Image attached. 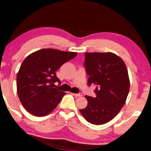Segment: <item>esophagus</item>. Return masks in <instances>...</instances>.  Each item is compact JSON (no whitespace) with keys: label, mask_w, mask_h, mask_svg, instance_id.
I'll return each instance as SVG.
<instances>
[{"label":"esophagus","mask_w":151,"mask_h":151,"mask_svg":"<svg viewBox=\"0 0 151 151\" xmlns=\"http://www.w3.org/2000/svg\"><path fill=\"white\" fill-rule=\"evenodd\" d=\"M73 94V95L75 96L76 97H78V96H83V94H82V93H81V92L78 93V94Z\"/></svg>","instance_id":"obj_1"}]
</instances>
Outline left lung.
Returning <instances> with one entry per match:
<instances>
[{
    "label": "left lung",
    "mask_w": 151,
    "mask_h": 151,
    "mask_svg": "<svg viewBox=\"0 0 151 151\" xmlns=\"http://www.w3.org/2000/svg\"><path fill=\"white\" fill-rule=\"evenodd\" d=\"M85 57L87 85H96V96H85L88 104L80 111L90 123L105 124L116 116L127 99L129 91L127 67L112 52H86Z\"/></svg>",
    "instance_id": "1"
}]
</instances>
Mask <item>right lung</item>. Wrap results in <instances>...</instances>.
<instances>
[{"mask_svg": "<svg viewBox=\"0 0 151 151\" xmlns=\"http://www.w3.org/2000/svg\"><path fill=\"white\" fill-rule=\"evenodd\" d=\"M77 52L42 49L24 59L17 76V90L20 101L29 113L38 117L49 114L66 93L55 87L60 83L56 71Z\"/></svg>", "mask_w": 151, "mask_h": 151, "instance_id": "obj_1", "label": "right lung"}]
</instances>
